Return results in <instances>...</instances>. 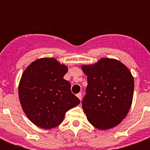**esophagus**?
<instances>
[{
    "mask_svg": "<svg viewBox=\"0 0 150 150\" xmlns=\"http://www.w3.org/2000/svg\"><path fill=\"white\" fill-rule=\"evenodd\" d=\"M76 96H77V97L80 100H82V93H78L77 95H76Z\"/></svg>",
    "mask_w": 150,
    "mask_h": 150,
    "instance_id": "esophagus-1",
    "label": "esophagus"
}]
</instances>
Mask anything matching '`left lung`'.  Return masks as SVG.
<instances>
[{
  "label": "left lung",
  "mask_w": 150,
  "mask_h": 150,
  "mask_svg": "<svg viewBox=\"0 0 150 150\" xmlns=\"http://www.w3.org/2000/svg\"><path fill=\"white\" fill-rule=\"evenodd\" d=\"M82 68L88 82L82 101L88 121L102 130L117 125L132 103L134 79L131 72L121 62L110 58Z\"/></svg>",
  "instance_id": "obj_1"
}]
</instances>
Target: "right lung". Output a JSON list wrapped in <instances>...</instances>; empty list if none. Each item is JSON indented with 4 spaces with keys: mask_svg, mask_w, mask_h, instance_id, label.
Returning a JSON list of instances; mask_svg holds the SVG:
<instances>
[{
    "mask_svg": "<svg viewBox=\"0 0 150 150\" xmlns=\"http://www.w3.org/2000/svg\"><path fill=\"white\" fill-rule=\"evenodd\" d=\"M67 71V67L54 58H40L22 74L20 103L29 120L40 128L57 127L66 112L79 104V99L71 91V83L64 79Z\"/></svg>",
    "mask_w": 150,
    "mask_h": 150,
    "instance_id": "add662e5",
    "label": "right lung"
}]
</instances>
